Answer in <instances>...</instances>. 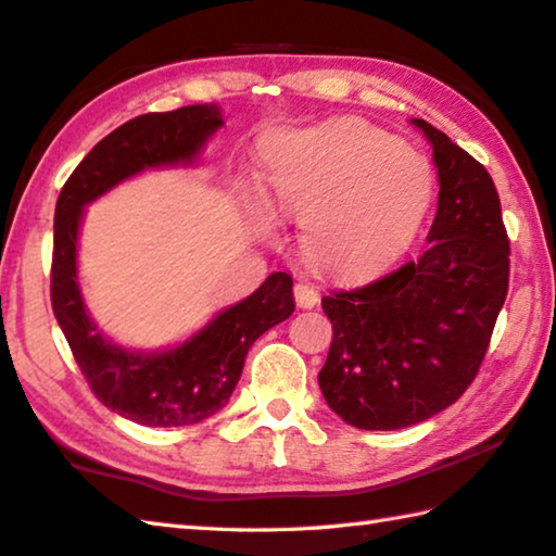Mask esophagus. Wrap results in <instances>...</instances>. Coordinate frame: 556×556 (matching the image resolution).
I'll list each match as a JSON object with an SVG mask.
<instances>
[{"label":"esophagus","mask_w":556,"mask_h":556,"mask_svg":"<svg viewBox=\"0 0 556 556\" xmlns=\"http://www.w3.org/2000/svg\"><path fill=\"white\" fill-rule=\"evenodd\" d=\"M294 296H296V304L301 308H313V306H318V301H320L318 289L306 285V281H299V285L294 287Z\"/></svg>","instance_id":"1"}]
</instances>
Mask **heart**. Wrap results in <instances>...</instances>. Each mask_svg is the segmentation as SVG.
Masks as SVG:
<instances>
[{
	"label": "heart",
	"instance_id": "heart-1",
	"mask_svg": "<svg viewBox=\"0 0 556 556\" xmlns=\"http://www.w3.org/2000/svg\"><path fill=\"white\" fill-rule=\"evenodd\" d=\"M271 204L304 224L306 255L318 265L359 275L396 257L426 218L430 163L381 130L357 121L294 130L269 160ZM269 233L271 216L257 206Z\"/></svg>",
	"mask_w": 556,
	"mask_h": 556
}]
</instances>
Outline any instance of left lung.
<instances>
[{
  "label": "left lung",
  "mask_w": 556,
  "mask_h": 556,
  "mask_svg": "<svg viewBox=\"0 0 556 556\" xmlns=\"http://www.w3.org/2000/svg\"><path fill=\"white\" fill-rule=\"evenodd\" d=\"M440 194L428 245L391 275L323 296L332 342L318 387L352 428L399 430L452 406L479 371L508 294V236L491 175L422 118Z\"/></svg>",
  "instance_id": "8db88e82"
}]
</instances>
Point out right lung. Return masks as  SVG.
I'll use <instances>...</instances> for the list:
<instances>
[{"mask_svg": "<svg viewBox=\"0 0 556 556\" xmlns=\"http://www.w3.org/2000/svg\"><path fill=\"white\" fill-rule=\"evenodd\" d=\"M218 128H224L218 104L181 106L128 121L89 150L55 204L50 301L58 326L97 399L148 428L194 426L216 416L243 375L252 342L294 313V281L287 271H271L250 296L218 311L169 348L121 345L89 316L77 265L87 206L148 169L197 165Z\"/></svg>", "mask_w": 556, "mask_h": 556, "instance_id": "right-lung-1", "label": "right lung"}]
</instances>
